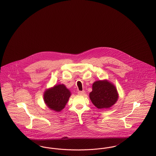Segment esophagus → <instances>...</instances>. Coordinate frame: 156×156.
I'll return each instance as SVG.
<instances>
[{"label": "esophagus", "mask_w": 156, "mask_h": 156, "mask_svg": "<svg viewBox=\"0 0 156 156\" xmlns=\"http://www.w3.org/2000/svg\"><path fill=\"white\" fill-rule=\"evenodd\" d=\"M78 94L79 95H84L85 94V90H82V91H78Z\"/></svg>", "instance_id": "esophagus-1"}]
</instances>
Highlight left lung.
I'll return each instance as SVG.
<instances>
[{
    "mask_svg": "<svg viewBox=\"0 0 156 156\" xmlns=\"http://www.w3.org/2000/svg\"><path fill=\"white\" fill-rule=\"evenodd\" d=\"M89 98L98 109H109L116 103L119 94L116 87L107 80H99L92 84V90Z\"/></svg>",
    "mask_w": 156,
    "mask_h": 156,
    "instance_id": "8db88e82",
    "label": "left lung"
}]
</instances>
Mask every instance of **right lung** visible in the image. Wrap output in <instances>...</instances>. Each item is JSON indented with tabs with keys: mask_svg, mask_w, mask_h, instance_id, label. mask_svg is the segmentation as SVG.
I'll return each instance as SVG.
<instances>
[{
	"mask_svg": "<svg viewBox=\"0 0 156 156\" xmlns=\"http://www.w3.org/2000/svg\"><path fill=\"white\" fill-rule=\"evenodd\" d=\"M71 95L70 90L64 84H57L46 89L43 97L45 104L50 109L59 112L65 108Z\"/></svg>",
	"mask_w": 156,
	"mask_h": 156,
	"instance_id": "right-lung-1",
	"label": "right lung"
}]
</instances>
